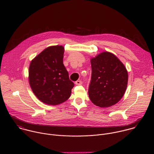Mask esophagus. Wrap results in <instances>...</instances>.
I'll return each instance as SVG.
<instances>
[{
	"label": "esophagus",
	"instance_id": "1",
	"mask_svg": "<svg viewBox=\"0 0 154 154\" xmlns=\"http://www.w3.org/2000/svg\"><path fill=\"white\" fill-rule=\"evenodd\" d=\"M75 84L77 85H80L82 84V82L81 80H77L75 82Z\"/></svg>",
	"mask_w": 154,
	"mask_h": 154
}]
</instances>
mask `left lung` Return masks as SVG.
<instances>
[{"label": "left lung", "mask_w": 154, "mask_h": 154, "mask_svg": "<svg viewBox=\"0 0 154 154\" xmlns=\"http://www.w3.org/2000/svg\"><path fill=\"white\" fill-rule=\"evenodd\" d=\"M91 80L88 94L91 101L102 108L117 103L123 97L128 83L124 64L113 54L103 52L91 58Z\"/></svg>", "instance_id": "8db88e82"}]
</instances>
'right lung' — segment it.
<instances>
[{
	"label": "right lung",
	"mask_w": 154,
	"mask_h": 154,
	"mask_svg": "<svg viewBox=\"0 0 154 154\" xmlns=\"http://www.w3.org/2000/svg\"><path fill=\"white\" fill-rule=\"evenodd\" d=\"M64 48H46L30 62L29 81L36 97L50 105L63 103L71 96L74 86L63 63Z\"/></svg>",
	"instance_id": "obj_1"
}]
</instances>
